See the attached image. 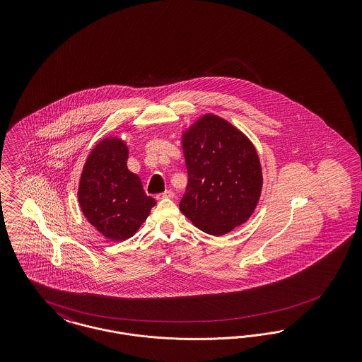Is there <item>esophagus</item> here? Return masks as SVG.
<instances>
[{
    "instance_id": "34e87169",
    "label": "esophagus",
    "mask_w": 362,
    "mask_h": 362,
    "mask_svg": "<svg viewBox=\"0 0 362 362\" xmlns=\"http://www.w3.org/2000/svg\"><path fill=\"white\" fill-rule=\"evenodd\" d=\"M173 191L171 189H165L164 192H161V194H158L157 195V199H163V198H173Z\"/></svg>"
}]
</instances>
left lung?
Wrapping results in <instances>:
<instances>
[{
    "instance_id": "obj_1",
    "label": "left lung",
    "mask_w": 362,
    "mask_h": 362,
    "mask_svg": "<svg viewBox=\"0 0 362 362\" xmlns=\"http://www.w3.org/2000/svg\"><path fill=\"white\" fill-rule=\"evenodd\" d=\"M189 185L179 209L198 229L223 236L258 205L263 176L257 149L243 132L214 114L182 133Z\"/></svg>"
}]
</instances>
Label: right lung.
Listing matches in <instances>:
<instances>
[{"instance_id":"right-lung-1","label":"right lung","mask_w":362,"mask_h":362,"mask_svg":"<svg viewBox=\"0 0 362 362\" xmlns=\"http://www.w3.org/2000/svg\"><path fill=\"white\" fill-rule=\"evenodd\" d=\"M127 157V144L108 136L93 146L80 176L78 205L86 220L108 240L134 236L156 205L138 175L129 171Z\"/></svg>"}]
</instances>
